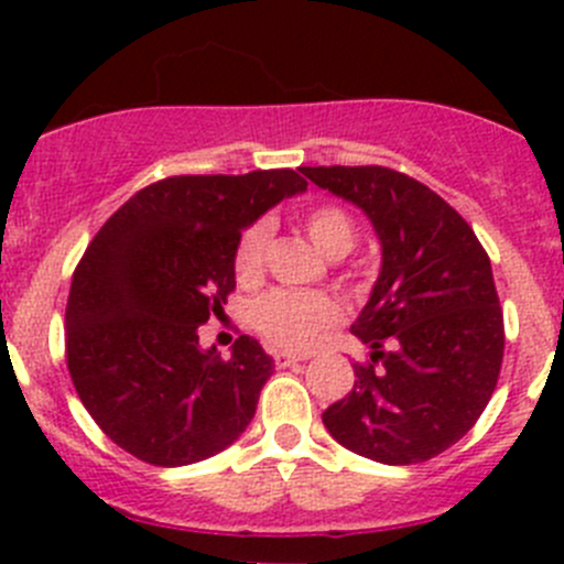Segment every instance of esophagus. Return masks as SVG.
Returning a JSON list of instances; mask_svg holds the SVG:
<instances>
[{"mask_svg":"<svg viewBox=\"0 0 564 564\" xmlns=\"http://www.w3.org/2000/svg\"><path fill=\"white\" fill-rule=\"evenodd\" d=\"M275 366L278 368H289V366H297L300 360H303V357H297V355H289V351H275Z\"/></svg>","mask_w":564,"mask_h":564,"instance_id":"esophagus-1","label":"esophagus"}]
</instances>
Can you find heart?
I'll return each mask as SVG.
<instances>
[{
    "label": "heart",
    "mask_w": 564,
    "mask_h": 564,
    "mask_svg": "<svg viewBox=\"0 0 564 564\" xmlns=\"http://www.w3.org/2000/svg\"><path fill=\"white\" fill-rule=\"evenodd\" d=\"M308 240L329 259H344L357 242L355 220L340 207L324 204L303 218ZM270 242V226L253 224L242 231L235 250V272L242 283H253L264 270V253ZM253 327L270 344L289 351L314 349L318 340L340 322V305L322 292H292L275 289L253 303Z\"/></svg>",
    "instance_id": "1"
}]
</instances>
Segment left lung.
I'll list each match as a JSON object with an SVG mask.
<instances>
[{
  "label": "left lung",
  "instance_id": "obj_1",
  "mask_svg": "<svg viewBox=\"0 0 564 564\" xmlns=\"http://www.w3.org/2000/svg\"><path fill=\"white\" fill-rule=\"evenodd\" d=\"M322 191L371 220L382 267L351 333L371 362L324 409L338 445L379 464L440 456L477 423L497 388L505 327L491 261L464 218L384 166H303Z\"/></svg>",
  "mask_w": 564,
  "mask_h": 564
}]
</instances>
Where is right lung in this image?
<instances>
[{
  "mask_svg": "<svg viewBox=\"0 0 564 564\" xmlns=\"http://www.w3.org/2000/svg\"><path fill=\"white\" fill-rule=\"evenodd\" d=\"M305 191L292 169L169 176L95 235L67 297V368L113 445L187 466L246 434L275 362L250 335L220 357L198 344V327L224 314L242 231Z\"/></svg>",
  "mask_w": 564,
  "mask_h": 564,
  "instance_id": "obj_1",
  "label": "right lung"
}]
</instances>
